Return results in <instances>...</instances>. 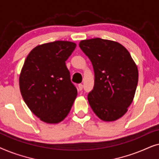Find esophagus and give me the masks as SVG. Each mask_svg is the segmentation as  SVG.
Listing matches in <instances>:
<instances>
[{"label":"esophagus","instance_id":"esophagus-1","mask_svg":"<svg viewBox=\"0 0 159 159\" xmlns=\"http://www.w3.org/2000/svg\"><path fill=\"white\" fill-rule=\"evenodd\" d=\"M82 88H83V84H78V89H79L80 91L82 90Z\"/></svg>","mask_w":159,"mask_h":159}]
</instances>
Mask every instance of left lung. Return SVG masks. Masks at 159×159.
<instances>
[{"instance_id": "8db88e82", "label": "left lung", "mask_w": 159, "mask_h": 159, "mask_svg": "<svg viewBox=\"0 0 159 159\" xmlns=\"http://www.w3.org/2000/svg\"><path fill=\"white\" fill-rule=\"evenodd\" d=\"M79 45L94 69V87L88 95L90 107L103 121L121 118L133 101L138 82L131 55L120 43L101 38L82 40Z\"/></svg>"}]
</instances>
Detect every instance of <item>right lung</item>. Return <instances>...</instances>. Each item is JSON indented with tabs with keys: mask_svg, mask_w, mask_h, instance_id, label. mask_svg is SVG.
I'll return each instance as SVG.
<instances>
[{
	"mask_svg": "<svg viewBox=\"0 0 159 159\" xmlns=\"http://www.w3.org/2000/svg\"><path fill=\"white\" fill-rule=\"evenodd\" d=\"M76 45L69 41L38 45L28 54L21 69V96L30 111L44 122L64 120L77 97V88L65 62Z\"/></svg>",
	"mask_w": 159,
	"mask_h": 159,
	"instance_id": "obj_1",
	"label": "right lung"
}]
</instances>
